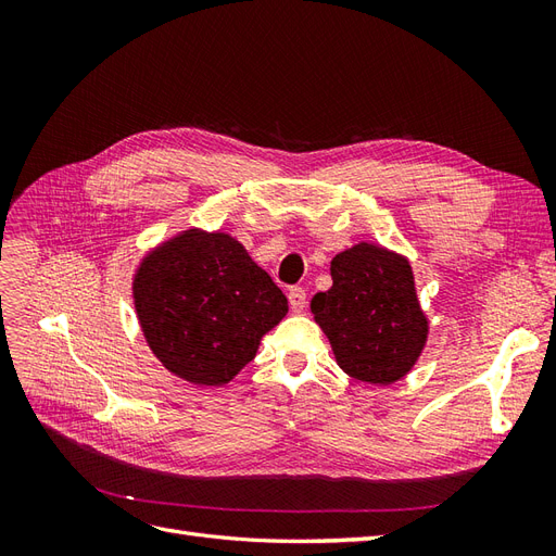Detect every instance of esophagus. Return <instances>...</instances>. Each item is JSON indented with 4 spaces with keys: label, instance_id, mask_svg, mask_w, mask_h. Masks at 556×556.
Instances as JSON below:
<instances>
[{
    "label": "esophagus",
    "instance_id": "1",
    "mask_svg": "<svg viewBox=\"0 0 556 556\" xmlns=\"http://www.w3.org/2000/svg\"><path fill=\"white\" fill-rule=\"evenodd\" d=\"M288 299H290V308L294 313H301L306 308V290L304 288H290Z\"/></svg>",
    "mask_w": 556,
    "mask_h": 556
}]
</instances>
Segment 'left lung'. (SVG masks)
Returning <instances> with one entry per match:
<instances>
[{"mask_svg": "<svg viewBox=\"0 0 556 556\" xmlns=\"http://www.w3.org/2000/svg\"><path fill=\"white\" fill-rule=\"evenodd\" d=\"M333 285L311 301L315 323L348 376L392 384L406 376L429 333L410 264L396 252L359 243L331 260Z\"/></svg>", "mask_w": 556, "mask_h": 556, "instance_id": "left-lung-1", "label": "left lung"}]
</instances>
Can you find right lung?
I'll use <instances>...</instances> for the list:
<instances>
[{
	"label": "right lung",
	"mask_w": 556,
	"mask_h": 556,
	"mask_svg": "<svg viewBox=\"0 0 556 556\" xmlns=\"http://www.w3.org/2000/svg\"><path fill=\"white\" fill-rule=\"evenodd\" d=\"M134 306L150 350L174 376L220 387L255 359L288 299L229 233L188 229L143 257Z\"/></svg>",
	"instance_id": "obj_1"
}]
</instances>
